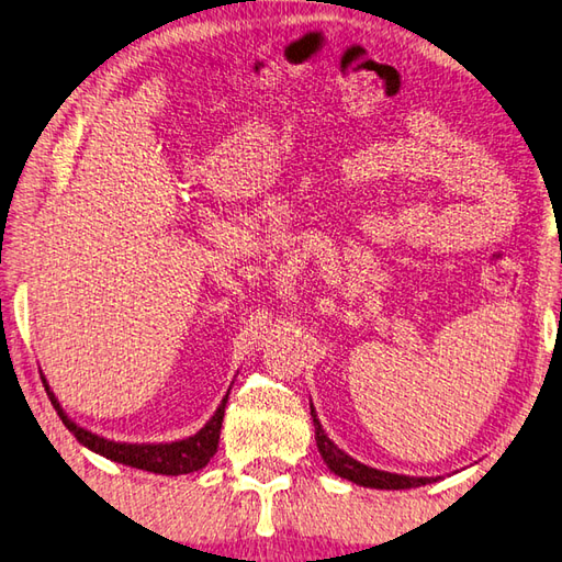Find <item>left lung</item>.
<instances>
[{"instance_id":"1","label":"left lung","mask_w":562,"mask_h":562,"mask_svg":"<svg viewBox=\"0 0 562 562\" xmlns=\"http://www.w3.org/2000/svg\"><path fill=\"white\" fill-rule=\"evenodd\" d=\"M311 417H313L315 441H317L319 456H323V461L327 463L331 473L349 480V483H357L361 487H375V490H409V487H422V485L437 483V480H439V477L387 473V471H378V468L366 465V463L357 461V458H351L347 451H341L339 446L327 437L323 425H319L313 403H311Z\"/></svg>"}]
</instances>
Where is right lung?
<instances>
[{
  "mask_svg": "<svg viewBox=\"0 0 562 562\" xmlns=\"http://www.w3.org/2000/svg\"><path fill=\"white\" fill-rule=\"evenodd\" d=\"M43 385L45 393H48L50 403L55 407L57 415H60L63 425L75 434V439L87 446L89 451H94L99 456L109 458L113 463H123L137 468V471H147V473H157V475H187V473H196L201 468L209 465L211 458L217 451V441H221V427H223V417H225V405H227V395L221 400V405L213 412V417L205 422V425L191 434L187 439H177V441H159V443H131V441H113L106 437H99L91 429H85L82 425L67 415L63 409L60 400L55 397L50 391L48 381L43 375Z\"/></svg>",
  "mask_w": 562,
  "mask_h": 562,
  "instance_id": "1",
  "label": "right lung"
}]
</instances>
